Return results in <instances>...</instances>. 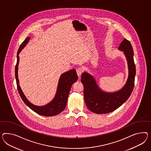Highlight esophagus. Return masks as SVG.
<instances>
[{"label":"esophagus","mask_w":151,"mask_h":151,"mask_svg":"<svg viewBox=\"0 0 151 151\" xmlns=\"http://www.w3.org/2000/svg\"><path fill=\"white\" fill-rule=\"evenodd\" d=\"M76 71H77V73L78 76L79 77H80V76H81L82 72H83V69H82L81 68V67H79V68H77Z\"/></svg>","instance_id":"esophagus-1"}]
</instances>
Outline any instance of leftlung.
<instances>
[{"label": "left lung", "mask_w": 151, "mask_h": 151, "mask_svg": "<svg viewBox=\"0 0 151 151\" xmlns=\"http://www.w3.org/2000/svg\"><path fill=\"white\" fill-rule=\"evenodd\" d=\"M118 50L124 51L128 62L129 75L123 88L114 93L105 92L99 88L91 75L87 72L81 74L85 104L89 110L93 113L104 114L115 111L128 100L134 89L136 67L132 44L127 39H124Z\"/></svg>", "instance_id": "obj_1"}]
</instances>
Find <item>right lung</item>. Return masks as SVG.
I'll list each match as a JSON object with an SVG mask.
<instances>
[{
    "label": "right lung",
    "instance_id": "1",
    "mask_svg": "<svg viewBox=\"0 0 151 151\" xmlns=\"http://www.w3.org/2000/svg\"><path fill=\"white\" fill-rule=\"evenodd\" d=\"M30 37H27L21 44L17 54V63L15 66V77L17 83V90L19 95L22 99L24 103L29 108L39 115L45 116H51L58 115L62 112L66 107L68 95L71 86L78 79L76 70L73 69L62 74L58 81L57 91L54 99L49 104L43 106H38L31 103L27 100L24 95L23 91L19 85V80L18 79V66L19 63V52L28 43Z\"/></svg>",
    "mask_w": 151,
    "mask_h": 151
}]
</instances>
